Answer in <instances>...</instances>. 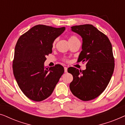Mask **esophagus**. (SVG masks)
I'll return each instance as SVG.
<instances>
[{
    "label": "esophagus",
    "mask_w": 125,
    "mask_h": 125,
    "mask_svg": "<svg viewBox=\"0 0 125 125\" xmlns=\"http://www.w3.org/2000/svg\"><path fill=\"white\" fill-rule=\"evenodd\" d=\"M67 71H68V68L66 67V66H65V67H64V72H65V73L67 72Z\"/></svg>",
    "instance_id": "esophagus-1"
}]
</instances>
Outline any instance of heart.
Masks as SVG:
<instances>
[{
	"label": "heart",
	"instance_id": "1",
	"mask_svg": "<svg viewBox=\"0 0 125 125\" xmlns=\"http://www.w3.org/2000/svg\"><path fill=\"white\" fill-rule=\"evenodd\" d=\"M76 40H78V39L76 36L72 35V36H69V43H70V42H74V41H76ZM57 39H55V40H54V42H53V44H52L53 47H55L56 42H57Z\"/></svg>",
	"mask_w": 125,
	"mask_h": 125
}]
</instances>
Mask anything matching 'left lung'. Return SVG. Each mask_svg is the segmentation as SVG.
<instances>
[{
    "instance_id": "obj_1",
    "label": "left lung",
    "mask_w": 125,
    "mask_h": 125,
    "mask_svg": "<svg viewBox=\"0 0 125 125\" xmlns=\"http://www.w3.org/2000/svg\"><path fill=\"white\" fill-rule=\"evenodd\" d=\"M72 31L83 38V51L78 62H86V69L69 68L73 79L70 83L73 94L82 101L98 97L109 84L114 69L112 44L105 34L91 24L75 25Z\"/></svg>"
}]
</instances>
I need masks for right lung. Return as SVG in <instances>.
I'll return each instance as SVG.
<instances>
[{
	"label": "right lung",
	"mask_w": 125,
	"mask_h": 125,
	"mask_svg": "<svg viewBox=\"0 0 125 125\" xmlns=\"http://www.w3.org/2000/svg\"><path fill=\"white\" fill-rule=\"evenodd\" d=\"M65 27L54 28L35 25L19 38L15 46L12 69L18 86L25 96L34 101H42L50 96L64 67L57 64L45 69L46 56L52 53V44Z\"/></svg>",
	"instance_id": "right-lung-1"
}]
</instances>
